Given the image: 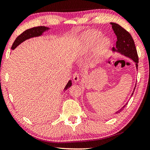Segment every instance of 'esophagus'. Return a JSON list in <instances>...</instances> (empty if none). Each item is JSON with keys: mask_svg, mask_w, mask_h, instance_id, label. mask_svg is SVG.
Instances as JSON below:
<instances>
[{"mask_svg": "<svg viewBox=\"0 0 150 150\" xmlns=\"http://www.w3.org/2000/svg\"><path fill=\"white\" fill-rule=\"evenodd\" d=\"M73 81H74L75 83H77L78 81H79V75L77 73H75L74 74H73Z\"/></svg>", "mask_w": 150, "mask_h": 150, "instance_id": "esophagus-1", "label": "esophagus"}]
</instances>
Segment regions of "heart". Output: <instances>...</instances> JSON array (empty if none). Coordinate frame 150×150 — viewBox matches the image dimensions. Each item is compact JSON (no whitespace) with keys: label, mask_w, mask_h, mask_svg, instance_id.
Instances as JSON below:
<instances>
[{"label":"heart","mask_w":150,"mask_h":150,"mask_svg":"<svg viewBox=\"0 0 150 150\" xmlns=\"http://www.w3.org/2000/svg\"><path fill=\"white\" fill-rule=\"evenodd\" d=\"M110 46V42L105 38H102V34L98 31H87L82 34L81 37L79 52L84 55L89 53L94 49L98 57H105L107 54Z\"/></svg>","instance_id":"1"}]
</instances>
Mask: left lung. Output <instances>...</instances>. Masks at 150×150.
Returning <instances> with one entry per match:
<instances>
[{"label":"left lung","mask_w":150,"mask_h":150,"mask_svg":"<svg viewBox=\"0 0 150 150\" xmlns=\"http://www.w3.org/2000/svg\"><path fill=\"white\" fill-rule=\"evenodd\" d=\"M110 24L112 25V28L113 31L116 35V38H117L116 48H113V52L118 53V54H120L121 55H123L124 56L130 58V59L135 63L136 70H138V56L132 37L130 34V33L127 32L125 29L123 28L119 24L115 23V22H110ZM136 86V83L135 87H134L133 92L131 95V97L133 95ZM127 104H128V103H126L122 107L114 113L113 115L120 113L127 105Z\"/></svg>","instance_id":"1"}]
</instances>
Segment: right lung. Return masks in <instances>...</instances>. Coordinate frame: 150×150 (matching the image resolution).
Returning a JSON list of instances; mask_svg holds the SVG:
<instances>
[{
    "instance_id": "add662e5",
    "label": "right lung",
    "mask_w": 150,
    "mask_h": 150,
    "mask_svg": "<svg viewBox=\"0 0 150 150\" xmlns=\"http://www.w3.org/2000/svg\"><path fill=\"white\" fill-rule=\"evenodd\" d=\"M51 28L45 26H38V27H34L32 28L28 29L26 31H24L23 33H22L21 34L18 35L16 38V39L15 40L14 42L12 45L11 49L14 50L18 45H19L21 43H22L24 41H26V40H28L30 38L34 37H38L40 35H42L44 32H47L48 30H50ZM72 85L71 81L69 80L68 81L67 84L66 85L65 87L64 88V91H66L67 88H69Z\"/></svg>"
}]
</instances>
